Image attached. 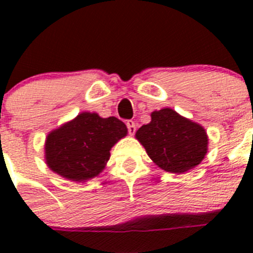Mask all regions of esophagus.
<instances>
[{
  "label": "esophagus",
  "instance_id": "obj_1",
  "mask_svg": "<svg viewBox=\"0 0 253 253\" xmlns=\"http://www.w3.org/2000/svg\"><path fill=\"white\" fill-rule=\"evenodd\" d=\"M126 126H128V131L130 135H133V134L135 133V130H137V125H135V123H134L133 120H128V122H126Z\"/></svg>",
  "mask_w": 253,
  "mask_h": 253
}]
</instances>
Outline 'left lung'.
Wrapping results in <instances>:
<instances>
[{
    "instance_id": "obj_1",
    "label": "left lung",
    "mask_w": 253,
    "mask_h": 253,
    "mask_svg": "<svg viewBox=\"0 0 253 253\" xmlns=\"http://www.w3.org/2000/svg\"><path fill=\"white\" fill-rule=\"evenodd\" d=\"M135 138L158 167L171 173H184L200 165L208 152V135L198 123L186 119L169 107L151 114Z\"/></svg>"
}]
</instances>
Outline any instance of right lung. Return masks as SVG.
Masks as SVG:
<instances>
[{
    "mask_svg": "<svg viewBox=\"0 0 253 253\" xmlns=\"http://www.w3.org/2000/svg\"><path fill=\"white\" fill-rule=\"evenodd\" d=\"M126 133V125L115 116L100 118L84 111L48 134L45 162L62 177L90 180L105 169L111 147Z\"/></svg>",
    "mask_w": 253,
    "mask_h": 253,
    "instance_id": "obj_1",
    "label": "right lung"
}]
</instances>
